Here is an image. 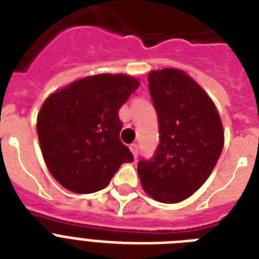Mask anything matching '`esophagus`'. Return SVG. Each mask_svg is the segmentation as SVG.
Returning <instances> with one entry per match:
<instances>
[{"instance_id":"esophagus-1","label":"esophagus","mask_w":259,"mask_h":259,"mask_svg":"<svg viewBox=\"0 0 259 259\" xmlns=\"http://www.w3.org/2000/svg\"><path fill=\"white\" fill-rule=\"evenodd\" d=\"M130 150H132V153H133L134 157L137 158V156H138V145H137V144H132V145H130Z\"/></svg>"}]
</instances>
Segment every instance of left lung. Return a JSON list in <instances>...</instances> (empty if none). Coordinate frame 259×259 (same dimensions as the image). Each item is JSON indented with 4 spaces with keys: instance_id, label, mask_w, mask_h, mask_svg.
I'll return each instance as SVG.
<instances>
[{
    "instance_id": "8db88e82",
    "label": "left lung",
    "mask_w": 259,
    "mask_h": 259,
    "mask_svg": "<svg viewBox=\"0 0 259 259\" xmlns=\"http://www.w3.org/2000/svg\"><path fill=\"white\" fill-rule=\"evenodd\" d=\"M149 93L158 118L160 144L140 160L142 188L160 203H179L200 188L223 149V126L213 102L180 70L152 71Z\"/></svg>"
}]
</instances>
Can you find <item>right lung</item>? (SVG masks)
<instances>
[{
    "mask_svg": "<svg viewBox=\"0 0 259 259\" xmlns=\"http://www.w3.org/2000/svg\"><path fill=\"white\" fill-rule=\"evenodd\" d=\"M140 86L126 75H94L47 98L37 117L42 157L52 176L76 193L101 191L134 160L119 140L118 111Z\"/></svg>",
    "mask_w": 259,
    "mask_h": 259,
    "instance_id": "1",
    "label": "right lung"
}]
</instances>
